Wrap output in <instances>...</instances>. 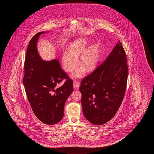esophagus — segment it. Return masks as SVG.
Listing matches in <instances>:
<instances>
[{"label":"esophagus","mask_w":154,"mask_h":154,"mask_svg":"<svg viewBox=\"0 0 154 154\" xmlns=\"http://www.w3.org/2000/svg\"><path fill=\"white\" fill-rule=\"evenodd\" d=\"M80 86V82L79 81H74L73 82V87L74 88H78Z\"/></svg>","instance_id":"34e87169"}]
</instances>
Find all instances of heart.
I'll use <instances>...</instances> for the list:
<instances>
[{"instance_id": "heart-1", "label": "heart", "mask_w": 154, "mask_h": 154, "mask_svg": "<svg viewBox=\"0 0 154 154\" xmlns=\"http://www.w3.org/2000/svg\"><path fill=\"white\" fill-rule=\"evenodd\" d=\"M87 41L81 38L74 41L69 47V52H64L63 54L62 60L63 66L66 72L74 71L78 65V58L82 54L79 59L80 64L82 65L72 76L75 78H80L84 75L85 69L91 71L95 69L99 60L98 46L92 45L88 48Z\"/></svg>"}]
</instances>
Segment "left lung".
Returning <instances> with one entry per match:
<instances>
[{
  "label": "left lung",
  "mask_w": 154,
  "mask_h": 154,
  "mask_svg": "<svg viewBox=\"0 0 154 154\" xmlns=\"http://www.w3.org/2000/svg\"><path fill=\"white\" fill-rule=\"evenodd\" d=\"M127 58L120 41L103 62L82 79L80 91L86 119L103 125L113 118L125 96L128 79Z\"/></svg>",
  "instance_id": "obj_1"
}]
</instances>
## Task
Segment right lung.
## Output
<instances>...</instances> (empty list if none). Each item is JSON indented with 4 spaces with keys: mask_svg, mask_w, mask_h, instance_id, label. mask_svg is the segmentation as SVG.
I'll use <instances>...</instances> for the list:
<instances>
[{
    "mask_svg": "<svg viewBox=\"0 0 154 154\" xmlns=\"http://www.w3.org/2000/svg\"><path fill=\"white\" fill-rule=\"evenodd\" d=\"M29 41L24 63L23 85L34 114L40 121L55 125L62 119L66 100L73 91V82L60 67L59 61H44L38 54L37 42L41 34ZM65 78L64 84L56 86Z\"/></svg>",
    "mask_w": 154,
    "mask_h": 154,
    "instance_id": "right-lung-1",
    "label": "right lung"
}]
</instances>
